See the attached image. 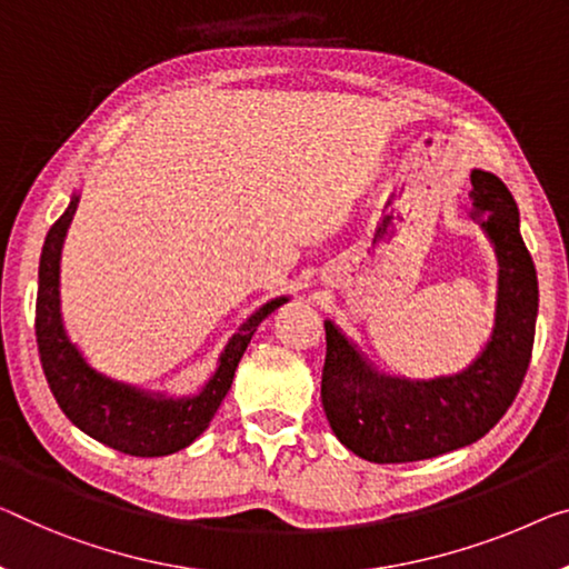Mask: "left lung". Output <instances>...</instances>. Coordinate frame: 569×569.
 I'll return each mask as SVG.
<instances>
[{
    "mask_svg": "<svg viewBox=\"0 0 569 569\" xmlns=\"http://www.w3.org/2000/svg\"><path fill=\"white\" fill-rule=\"evenodd\" d=\"M470 181V214L496 244L501 270L493 337L468 370L435 380L380 376L325 321L321 403L339 442L368 462H417L478 442L501 421L529 370L539 283L519 209L498 176L472 171Z\"/></svg>",
    "mask_w": 569,
    "mask_h": 569,
    "instance_id": "8db88e82",
    "label": "left lung"
}]
</instances>
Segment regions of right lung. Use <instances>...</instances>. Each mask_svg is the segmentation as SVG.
Instances as JSON below:
<instances>
[{"mask_svg":"<svg viewBox=\"0 0 569 569\" xmlns=\"http://www.w3.org/2000/svg\"><path fill=\"white\" fill-rule=\"evenodd\" d=\"M76 207H79V197L71 199L61 219L50 227L46 244H42L36 301V337L42 372H46L61 411L97 442L134 457L173 455L178 449L189 447L209 427L219 403L230 391L237 362L248 350L258 325L288 299L281 296V299L268 301L244 321L240 332L232 335L230 345L224 347L217 372L199 396H150L132 386L117 383L87 366L81 352L68 342L61 321L58 270H61L63 237L76 214Z\"/></svg>","mask_w":569,"mask_h":569,"instance_id":"1","label":"right lung"}]
</instances>
